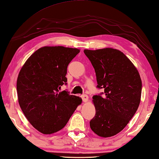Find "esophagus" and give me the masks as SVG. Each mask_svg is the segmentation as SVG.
I'll list each match as a JSON object with an SVG mask.
<instances>
[{
	"label": "esophagus",
	"instance_id": "1",
	"mask_svg": "<svg viewBox=\"0 0 159 159\" xmlns=\"http://www.w3.org/2000/svg\"><path fill=\"white\" fill-rule=\"evenodd\" d=\"M82 99L83 102H87V101H88V100H89V97H88V96H87V95H86V94H84V95H82Z\"/></svg>",
	"mask_w": 159,
	"mask_h": 159
}]
</instances>
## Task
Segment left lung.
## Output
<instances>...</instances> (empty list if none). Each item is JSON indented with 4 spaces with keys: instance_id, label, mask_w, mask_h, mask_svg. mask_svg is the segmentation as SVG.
I'll return each instance as SVG.
<instances>
[{
    "instance_id": "8db88e82",
    "label": "left lung",
    "mask_w": 159,
    "mask_h": 159,
    "mask_svg": "<svg viewBox=\"0 0 159 159\" xmlns=\"http://www.w3.org/2000/svg\"><path fill=\"white\" fill-rule=\"evenodd\" d=\"M84 52L95 70L97 88L104 89V92L93 96L96 115L90 121V127L100 137H112L126 127L139 107L142 93L140 74L129 58L118 49H84Z\"/></svg>"
}]
</instances>
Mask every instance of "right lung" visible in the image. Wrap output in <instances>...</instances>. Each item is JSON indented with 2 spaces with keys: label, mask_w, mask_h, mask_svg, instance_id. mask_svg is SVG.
<instances>
[{
  "label": "right lung",
  "mask_w": 159,
  "mask_h": 159,
  "mask_svg": "<svg viewBox=\"0 0 159 159\" xmlns=\"http://www.w3.org/2000/svg\"><path fill=\"white\" fill-rule=\"evenodd\" d=\"M80 49L43 47L28 58L16 81L19 104L30 124L43 134L63 129L82 100L60 91L67 84V68Z\"/></svg>",
  "instance_id": "add662e5"
}]
</instances>
